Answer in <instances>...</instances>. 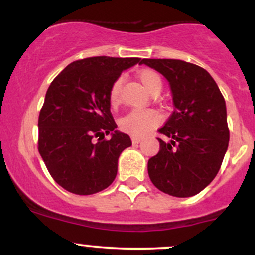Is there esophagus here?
Instances as JSON below:
<instances>
[{"instance_id":"1","label":"esophagus","mask_w":255,"mask_h":255,"mask_svg":"<svg viewBox=\"0 0 255 255\" xmlns=\"http://www.w3.org/2000/svg\"><path fill=\"white\" fill-rule=\"evenodd\" d=\"M141 140H142L141 136H136V135L131 136V142H133V144H139V142L141 141Z\"/></svg>"}]
</instances>
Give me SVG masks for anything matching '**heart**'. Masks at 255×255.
I'll use <instances>...</instances> for the list:
<instances>
[{
  "instance_id": "obj_1",
  "label": "heart",
  "mask_w": 255,
  "mask_h": 255,
  "mask_svg": "<svg viewBox=\"0 0 255 255\" xmlns=\"http://www.w3.org/2000/svg\"><path fill=\"white\" fill-rule=\"evenodd\" d=\"M139 78L150 93L158 89H162V80H160L158 73L154 71L145 69V71L140 72ZM122 80L124 78L119 77L111 84L109 90V103L111 107H116L120 103ZM160 121H162V118L157 111L152 109H133L120 120V127L122 130L133 134V135H144L153 129L154 127H157Z\"/></svg>"
}]
</instances>
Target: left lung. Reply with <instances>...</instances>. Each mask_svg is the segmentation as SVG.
Instances as JSON below:
<instances>
[{
  "instance_id": "obj_1",
  "label": "left lung",
  "mask_w": 255,
  "mask_h": 255,
  "mask_svg": "<svg viewBox=\"0 0 255 255\" xmlns=\"http://www.w3.org/2000/svg\"><path fill=\"white\" fill-rule=\"evenodd\" d=\"M170 85L174 113L157 137L159 152L147 171L159 191L177 198L200 193L218 174L229 144L227 107L217 84L197 64L169 58H144Z\"/></svg>"
}]
</instances>
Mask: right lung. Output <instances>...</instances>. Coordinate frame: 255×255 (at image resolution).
<instances>
[{"mask_svg":"<svg viewBox=\"0 0 255 255\" xmlns=\"http://www.w3.org/2000/svg\"><path fill=\"white\" fill-rule=\"evenodd\" d=\"M140 62L137 57H87L68 64L49 86L38 119V151L66 191L95 194L115 180L120 154L131 141L116 130L109 90L122 72ZM108 133L112 139L105 140Z\"/></svg>","mask_w":255,"mask_h":255,"instance_id":"obj_1","label":"right lung"}]
</instances>
